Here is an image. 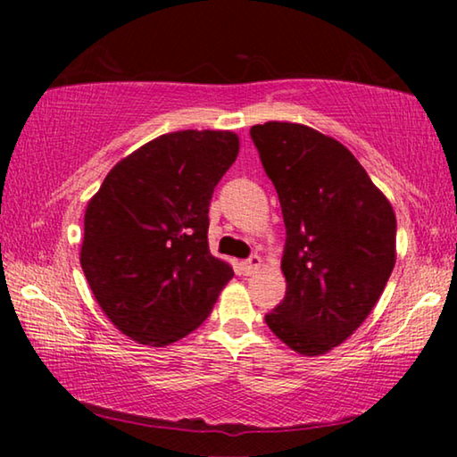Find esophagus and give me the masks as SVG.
<instances>
[{"mask_svg":"<svg viewBox=\"0 0 457 457\" xmlns=\"http://www.w3.org/2000/svg\"><path fill=\"white\" fill-rule=\"evenodd\" d=\"M260 266H262V258L260 256H252V258H247V260L242 262V264H239V270H242V274L250 276V274L256 272Z\"/></svg>","mask_w":457,"mask_h":457,"instance_id":"1","label":"esophagus"}]
</instances>
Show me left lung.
<instances>
[{"label":"left lung","mask_w":457,"mask_h":457,"mask_svg":"<svg viewBox=\"0 0 457 457\" xmlns=\"http://www.w3.org/2000/svg\"><path fill=\"white\" fill-rule=\"evenodd\" d=\"M280 199L286 296L266 324L300 354H324L357 330L395 266L397 221L354 154L294 122L250 129Z\"/></svg>","instance_id":"1"}]
</instances>
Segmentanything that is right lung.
I'll list each match as a JSON object with an SVG mask.
<instances>
[{"mask_svg":"<svg viewBox=\"0 0 457 457\" xmlns=\"http://www.w3.org/2000/svg\"><path fill=\"white\" fill-rule=\"evenodd\" d=\"M237 151L229 130L163 135L114 165L88 201L80 264L122 335L163 346L210 316L234 276L210 252V204Z\"/></svg>","mask_w":457,"mask_h":457,"instance_id":"right-lung-1","label":"right lung"}]
</instances>
